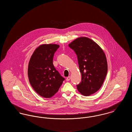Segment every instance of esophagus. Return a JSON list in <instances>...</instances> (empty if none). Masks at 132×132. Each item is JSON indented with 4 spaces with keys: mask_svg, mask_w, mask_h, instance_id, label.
Returning <instances> with one entry per match:
<instances>
[{
    "mask_svg": "<svg viewBox=\"0 0 132 132\" xmlns=\"http://www.w3.org/2000/svg\"><path fill=\"white\" fill-rule=\"evenodd\" d=\"M70 78H70V76L66 78V81H69V80H70Z\"/></svg>",
    "mask_w": 132,
    "mask_h": 132,
    "instance_id": "obj_1",
    "label": "esophagus"
}]
</instances>
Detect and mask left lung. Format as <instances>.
I'll return each mask as SVG.
<instances>
[{"mask_svg":"<svg viewBox=\"0 0 132 132\" xmlns=\"http://www.w3.org/2000/svg\"><path fill=\"white\" fill-rule=\"evenodd\" d=\"M77 56L82 75L78 91L85 96L93 94L101 87L107 73L106 58L101 47L87 37L78 38L69 44Z\"/></svg>","mask_w":132,"mask_h":132,"instance_id":"1","label":"left lung"}]
</instances>
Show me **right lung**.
Segmentation results:
<instances>
[{"label": "right lung", "mask_w": 132, "mask_h": 132, "mask_svg": "<svg viewBox=\"0 0 132 132\" xmlns=\"http://www.w3.org/2000/svg\"><path fill=\"white\" fill-rule=\"evenodd\" d=\"M59 45L42 44L36 49L30 58L28 69L29 82L40 96L50 98L58 92L65 79L54 68V54Z\"/></svg>", "instance_id": "right-lung-1"}]
</instances>
